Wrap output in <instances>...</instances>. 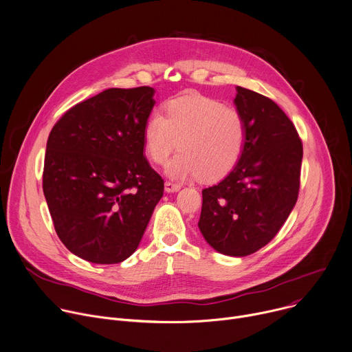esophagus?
Returning <instances> with one entry per match:
<instances>
[{
    "label": "esophagus",
    "instance_id": "1",
    "mask_svg": "<svg viewBox=\"0 0 352 352\" xmlns=\"http://www.w3.org/2000/svg\"><path fill=\"white\" fill-rule=\"evenodd\" d=\"M164 188H166V192H177V190L181 189V185L175 184V182H171V181H166Z\"/></svg>",
    "mask_w": 352,
    "mask_h": 352
}]
</instances>
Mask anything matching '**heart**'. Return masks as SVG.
Wrapping results in <instances>:
<instances>
[{
    "mask_svg": "<svg viewBox=\"0 0 352 352\" xmlns=\"http://www.w3.org/2000/svg\"><path fill=\"white\" fill-rule=\"evenodd\" d=\"M246 139L243 114L205 96L170 100L166 116L153 111L143 128L144 152L153 163L164 164L177 147L181 150L167 167V174L177 179L226 177L239 163Z\"/></svg>",
    "mask_w": 352,
    "mask_h": 352,
    "instance_id": "obj_1",
    "label": "heart"
}]
</instances>
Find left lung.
Segmentation results:
<instances>
[{
  "label": "left lung",
  "mask_w": 352,
  "mask_h": 352,
  "mask_svg": "<svg viewBox=\"0 0 352 352\" xmlns=\"http://www.w3.org/2000/svg\"><path fill=\"white\" fill-rule=\"evenodd\" d=\"M234 98L248 125L243 155L217 185L202 190L199 230L212 248L246 256L267 245L296 204L302 140L269 97L236 87Z\"/></svg>",
  "instance_id": "left-lung-1"
}]
</instances>
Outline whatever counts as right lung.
Wrapping results in <instances>:
<instances>
[{
    "label": "right lung",
    "mask_w": 352,
    "mask_h": 352,
    "mask_svg": "<svg viewBox=\"0 0 352 352\" xmlns=\"http://www.w3.org/2000/svg\"><path fill=\"white\" fill-rule=\"evenodd\" d=\"M155 89H107L71 107L48 135L43 192L56 232L87 262L114 265L139 245L164 181L143 156Z\"/></svg>",
    "instance_id": "add662e5"
}]
</instances>
